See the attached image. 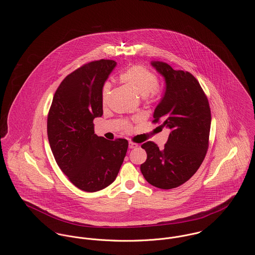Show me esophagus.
Masks as SVG:
<instances>
[{
	"instance_id": "34e87169",
	"label": "esophagus",
	"mask_w": 255,
	"mask_h": 255,
	"mask_svg": "<svg viewBox=\"0 0 255 255\" xmlns=\"http://www.w3.org/2000/svg\"><path fill=\"white\" fill-rule=\"evenodd\" d=\"M137 146H138V144L133 143V142H129V143H128V147H129L130 149H132V148H136Z\"/></svg>"
}]
</instances>
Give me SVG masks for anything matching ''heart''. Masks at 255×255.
<instances>
[{
    "instance_id": "heart-1",
    "label": "heart",
    "mask_w": 255,
    "mask_h": 255,
    "mask_svg": "<svg viewBox=\"0 0 255 255\" xmlns=\"http://www.w3.org/2000/svg\"><path fill=\"white\" fill-rule=\"evenodd\" d=\"M120 79L129 86L136 94L148 97L156 92L159 84L158 77L155 73L142 66H133L120 74ZM109 85L106 84L103 90L104 99L107 95Z\"/></svg>"
}]
</instances>
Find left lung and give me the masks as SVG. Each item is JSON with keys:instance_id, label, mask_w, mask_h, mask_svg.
I'll return each instance as SVG.
<instances>
[{"instance_id": "1", "label": "left lung", "mask_w": 255, "mask_h": 255, "mask_svg": "<svg viewBox=\"0 0 255 255\" xmlns=\"http://www.w3.org/2000/svg\"><path fill=\"white\" fill-rule=\"evenodd\" d=\"M166 82L153 123L170 128L164 149L147 141V159L140 171L150 184L171 189L187 182L199 169L209 145L211 111L198 80L188 72L175 71L163 62H151Z\"/></svg>"}]
</instances>
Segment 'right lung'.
<instances>
[{
    "label": "right lung",
    "instance_id": "add662e5",
    "mask_svg": "<svg viewBox=\"0 0 255 255\" xmlns=\"http://www.w3.org/2000/svg\"><path fill=\"white\" fill-rule=\"evenodd\" d=\"M117 63L93 61L70 73L56 90L47 120L51 150L62 172L81 190L95 192L114 182L128 142L94 133L103 115L102 89Z\"/></svg>",
    "mask_w": 255,
    "mask_h": 255
}]
</instances>
